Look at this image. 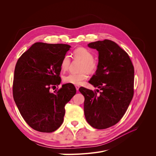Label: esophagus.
I'll return each mask as SVG.
<instances>
[{
  "instance_id": "1",
  "label": "esophagus",
  "mask_w": 156,
  "mask_h": 156,
  "mask_svg": "<svg viewBox=\"0 0 156 156\" xmlns=\"http://www.w3.org/2000/svg\"><path fill=\"white\" fill-rule=\"evenodd\" d=\"M75 88H76V90H77V91H78V90H79L80 87H79L78 85H76V86H75Z\"/></svg>"
}]
</instances>
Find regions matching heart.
<instances>
[{
  "mask_svg": "<svg viewBox=\"0 0 156 156\" xmlns=\"http://www.w3.org/2000/svg\"><path fill=\"white\" fill-rule=\"evenodd\" d=\"M75 58L83 61L81 64V70L83 71L78 73H71L64 77L65 83L78 85L88 77V72L90 74L95 73L98 68L97 63L93 59L94 55L90 51L83 47H79L73 52ZM71 64V59L69 55H66L61 62V68L62 71H67Z\"/></svg>",
  "mask_w": 156,
  "mask_h": 156,
  "instance_id": "1",
  "label": "heart"
}]
</instances>
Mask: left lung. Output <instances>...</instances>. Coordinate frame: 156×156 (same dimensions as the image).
Returning a JSON list of instances; mask_svg holds the SVG:
<instances>
[{"mask_svg": "<svg viewBox=\"0 0 156 156\" xmlns=\"http://www.w3.org/2000/svg\"><path fill=\"white\" fill-rule=\"evenodd\" d=\"M88 47L99 52L97 70L88 82L101 92L97 96L84 87L79 91L85 97L88 123L96 129H105L119 121L132 100L134 67L128 54L112 40H99Z\"/></svg>", "mask_w": 156, "mask_h": 156, "instance_id": "8db88e82", "label": "left lung"}]
</instances>
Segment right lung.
Listing matches in <instances>:
<instances>
[{
	"label": "right lung",
	"instance_id": "add662e5",
	"mask_svg": "<svg viewBox=\"0 0 156 156\" xmlns=\"http://www.w3.org/2000/svg\"><path fill=\"white\" fill-rule=\"evenodd\" d=\"M67 44L37 42L24 52L16 64L13 98L27 124L40 132L51 133L62 124L65 105L76 94L73 85L61 83V62L70 49Z\"/></svg>",
	"mask_w": 156,
	"mask_h": 156
}]
</instances>
